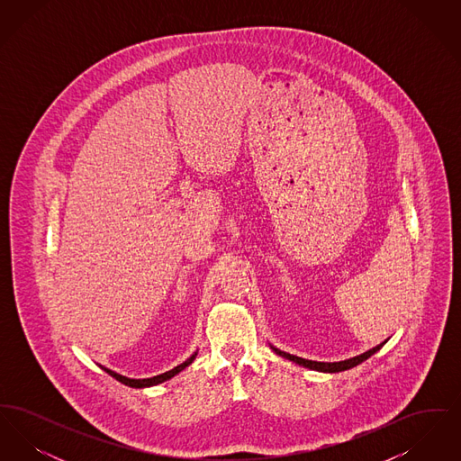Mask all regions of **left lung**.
I'll list each match as a JSON object with an SVG mask.
<instances>
[{
    "instance_id": "obj_1",
    "label": "left lung",
    "mask_w": 461,
    "mask_h": 461,
    "mask_svg": "<svg viewBox=\"0 0 461 461\" xmlns=\"http://www.w3.org/2000/svg\"><path fill=\"white\" fill-rule=\"evenodd\" d=\"M385 342H387V340H385ZM385 342H382L380 346L373 348L370 351L363 352V354H359V356H356V357H351V359H346V361H339V363H320V361H309V359H303V357L292 356V354H288V352L280 351V349H276V348H273V351L276 352L278 356H282V357H285V359H290V361H294V363H299V365H303V366H306V368H311V370L337 373L344 372V370H349V368L357 366L359 363L366 361V359H368L370 356H373L375 352L378 351V349H382Z\"/></svg>"
}]
</instances>
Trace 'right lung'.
I'll return each instance as SVG.
<instances>
[{
  "label": "right lung",
  "mask_w": 461,
  "mask_h": 461,
  "mask_svg": "<svg viewBox=\"0 0 461 461\" xmlns=\"http://www.w3.org/2000/svg\"><path fill=\"white\" fill-rule=\"evenodd\" d=\"M195 356H197V354H194L192 357H188L185 363L177 365V366L173 368V370L162 373V375H157V376H152V378H138V380H136V378H128V376H122V375H119V373L107 370V368H104V370L109 373L110 376H113L115 380H119L121 384H124V385H130V387H136V389H141V387H150V385H157V384H162V382H166V380L173 378V376L181 372V370H185L188 365H192V361L195 359Z\"/></svg>",
  "instance_id": "right-lung-1"
}]
</instances>
